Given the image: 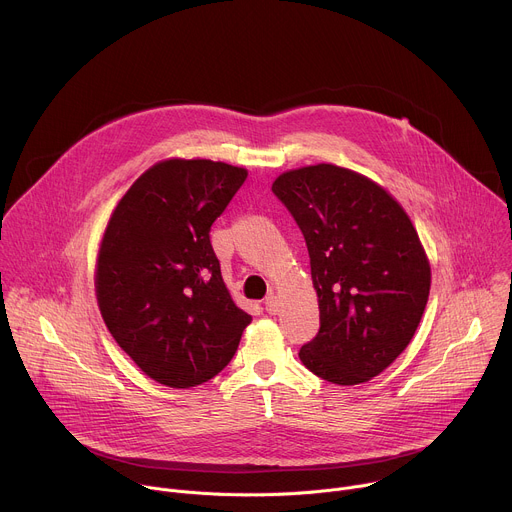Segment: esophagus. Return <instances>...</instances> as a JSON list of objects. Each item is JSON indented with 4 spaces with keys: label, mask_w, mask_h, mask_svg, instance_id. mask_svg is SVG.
Wrapping results in <instances>:
<instances>
[{
    "label": "esophagus",
    "mask_w": 512,
    "mask_h": 512,
    "mask_svg": "<svg viewBox=\"0 0 512 512\" xmlns=\"http://www.w3.org/2000/svg\"><path fill=\"white\" fill-rule=\"evenodd\" d=\"M265 310H267V314H277V312H279V302H277V296L269 294V296L265 298Z\"/></svg>",
    "instance_id": "esophagus-1"
}]
</instances>
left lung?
I'll return each mask as SVG.
<instances>
[{
	"label": "left lung",
	"mask_w": 512,
	"mask_h": 512,
	"mask_svg": "<svg viewBox=\"0 0 512 512\" xmlns=\"http://www.w3.org/2000/svg\"><path fill=\"white\" fill-rule=\"evenodd\" d=\"M271 190L306 239L318 294L320 330L300 360L334 385L377 377L411 342L429 298V261L407 212L332 164L289 170Z\"/></svg>",
	"instance_id": "8db88e82"
}]
</instances>
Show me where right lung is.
I'll use <instances>...</instances> for the list:
<instances>
[{
  "label": "right lung",
  "mask_w": 512,
  "mask_h": 512,
  "mask_svg": "<svg viewBox=\"0 0 512 512\" xmlns=\"http://www.w3.org/2000/svg\"><path fill=\"white\" fill-rule=\"evenodd\" d=\"M247 178L210 160H166L115 206L97 257L101 316L150 379L188 389L221 373L251 316L221 275L210 227Z\"/></svg>",
  "instance_id": "1"
}]
</instances>
